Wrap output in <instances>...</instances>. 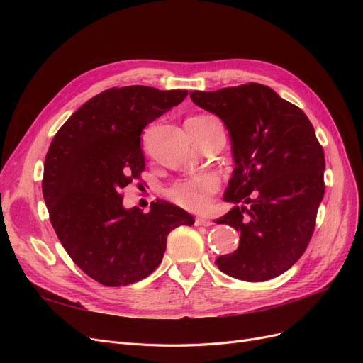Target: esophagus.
Instances as JSON below:
<instances>
[{"label":"esophagus","mask_w":363,"mask_h":363,"mask_svg":"<svg viewBox=\"0 0 363 363\" xmlns=\"http://www.w3.org/2000/svg\"><path fill=\"white\" fill-rule=\"evenodd\" d=\"M195 225L208 227V225H212V221H208V219H206V218H195Z\"/></svg>","instance_id":"34e87169"}]
</instances>
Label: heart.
<instances>
[{"label":"heart","mask_w":363,"mask_h":363,"mask_svg":"<svg viewBox=\"0 0 363 363\" xmlns=\"http://www.w3.org/2000/svg\"><path fill=\"white\" fill-rule=\"evenodd\" d=\"M194 121H208L215 119L212 115H196ZM219 189V180L213 174H201L191 179H183L172 183L169 188L164 189V196L179 207L191 212H201L208 206L211 195Z\"/></svg>","instance_id":"obj_1"}]
</instances>
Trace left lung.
I'll list each match as a JSON object with an SVG mask.
<instances>
[{"label": "left lung", "instance_id": "left-lung-1", "mask_svg": "<svg viewBox=\"0 0 363 363\" xmlns=\"http://www.w3.org/2000/svg\"><path fill=\"white\" fill-rule=\"evenodd\" d=\"M191 98L224 121L236 162L224 195L236 206L216 223L240 233L239 247L216 265L245 281L277 277L304 255L324 196L325 159L313 125L259 83L194 91Z\"/></svg>", "mask_w": 363, "mask_h": 363}]
</instances>
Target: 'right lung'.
<instances>
[{"label":"right lung","instance_id":"obj_1","mask_svg":"<svg viewBox=\"0 0 363 363\" xmlns=\"http://www.w3.org/2000/svg\"><path fill=\"white\" fill-rule=\"evenodd\" d=\"M186 96L180 89L111 87L75 111L51 140L42 179L50 221L75 265L104 286L148 277L169 232L194 224L167 201L151 203L148 213L123 206V189L145 171L142 130Z\"/></svg>","mask_w":363,"mask_h":363}]
</instances>
